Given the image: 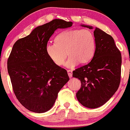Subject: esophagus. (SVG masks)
<instances>
[{
	"label": "esophagus",
	"instance_id": "1",
	"mask_svg": "<svg viewBox=\"0 0 130 130\" xmlns=\"http://www.w3.org/2000/svg\"><path fill=\"white\" fill-rule=\"evenodd\" d=\"M67 72H68V76H69V77L70 78H71L72 76H73V72H72L71 70H68Z\"/></svg>",
	"mask_w": 130,
	"mask_h": 130
}]
</instances>
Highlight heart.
<instances>
[{
    "instance_id": "1",
    "label": "heart",
    "mask_w": 130,
    "mask_h": 130,
    "mask_svg": "<svg viewBox=\"0 0 130 130\" xmlns=\"http://www.w3.org/2000/svg\"><path fill=\"white\" fill-rule=\"evenodd\" d=\"M95 49L94 34L88 29L64 31L56 37L55 43H48L45 46L47 56L57 66L63 65L68 54L70 56L65 66L69 68H74L79 63L88 62Z\"/></svg>"
}]
</instances>
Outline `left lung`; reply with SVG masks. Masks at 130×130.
Segmentation results:
<instances>
[{"mask_svg": "<svg viewBox=\"0 0 130 130\" xmlns=\"http://www.w3.org/2000/svg\"><path fill=\"white\" fill-rule=\"evenodd\" d=\"M81 26L93 29L91 26ZM94 34L96 49L93 59L73 72V77L81 82L77 99L89 108L101 107L113 96L119 86L121 74V53L113 38L98 28Z\"/></svg>", "mask_w": 130, "mask_h": 130, "instance_id": "8db88e82", "label": "left lung"}]
</instances>
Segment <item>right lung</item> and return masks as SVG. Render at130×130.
<instances>
[{
	"mask_svg": "<svg viewBox=\"0 0 130 130\" xmlns=\"http://www.w3.org/2000/svg\"><path fill=\"white\" fill-rule=\"evenodd\" d=\"M72 25L71 22L54 19L37 26L12 46L8 72L17 99L31 111L41 113L50 110L59 91L70 80L67 70L49 58L45 46L56 29Z\"/></svg>",
	"mask_w": 130,
	"mask_h": 130,
	"instance_id": "obj_1",
	"label": "right lung"
}]
</instances>
